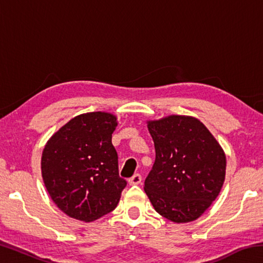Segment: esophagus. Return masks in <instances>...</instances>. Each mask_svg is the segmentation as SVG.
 Here are the masks:
<instances>
[{
	"mask_svg": "<svg viewBox=\"0 0 263 263\" xmlns=\"http://www.w3.org/2000/svg\"><path fill=\"white\" fill-rule=\"evenodd\" d=\"M141 180H142V177L140 174H135L132 177L128 179V183H130L131 185H137V184L141 183Z\"/></svg>",
	"mask_w": 263,
	"mask_h": 263,
	"instance_id": "esophagus-1",
	"label": "esophagus"
}]
</instances>
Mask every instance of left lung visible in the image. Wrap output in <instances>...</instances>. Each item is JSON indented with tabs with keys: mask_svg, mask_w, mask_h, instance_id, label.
<instances>
[{
	"mask_svg": "<svg viewBox=\"0 0 263 263\" xmlns=\"http://www.w3.org/2000/svg\"><path fill=\"white\" fill-rule=\"evenodd\" d=\"M155 161L145 180V193L155 211L174 222L202 216L219 195L226 157L203 123L172 115L147 122Z\"/></svg>",
	"mask_w": 263,
	"mask_h": 263,
	"instance_id": "left-lung-1",
	"label": "left lung"
}]
</instances>
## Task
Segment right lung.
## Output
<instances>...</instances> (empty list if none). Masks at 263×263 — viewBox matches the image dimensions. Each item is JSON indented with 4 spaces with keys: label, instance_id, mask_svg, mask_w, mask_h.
<instances>
[{
    "label": "right lung",
    "instance_id": "1",
    "mask_svg": "<svg viewBox=\"0 0 263 263\" xmlns=\"http://www.w3.org/2000/svg\"><path fill=\"white\" fill-rule=\"evenodd\" d=\"M116 116L97 111L79 115L47 141L42 175L52 201L66 215L92 221L115 210L126 181L119 176L111 138Z\"/></svg>",
    "mask_w": 263,
    "mask_h": 263
}]
</instances>
